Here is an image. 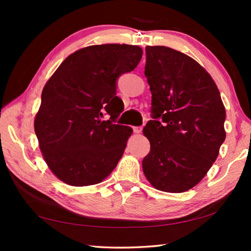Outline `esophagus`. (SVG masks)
<instances>
[{
	"label": "esophagus",
	"instance_id": "esophagus-1",
	"mask_svg": "<svg viewBox=\"0 0 251 251\" xmlns=\"http://www.w3.org/2000/svg\"><path fill=\"white\" fill-rule=\"evenodd\" d=\"M142 129H143L142 126H134L133 127V130H134L135 134H141L142 133Z\"/></svg>",
	"mask_w": 251,
	"mask_h": 251
}]
</instances>
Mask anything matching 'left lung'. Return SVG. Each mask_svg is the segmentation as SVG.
<instances>
[{"mask_svg": "<svg viewBox=\"0 0 251 251\" xmlns=\"http://www.w3.org/2000/svg\"><path fill=\"white\" fill-rule=\"evenodd\" d=\"M145 76L152 120L143 129L151 143L143 172L156 189L187 192L206 176L226 138L219 90L194 58L166 46H146Z\"/></svg>", "mask_w": 251, "mask_h": 251, "instance_id": "left-lung-1", "label": "left lung"}]
</instances>
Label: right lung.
Masks as SVG:
<instances>
[{
    "mask_svg": "<svg viewBox=\"0 0 251 251\" xmlns=\"http://www.w3.org/2000/svg\"><path fill=\"white\" fill-rule=\"evenodd\" d=\"M142 56L136 45L87 46L67 56L45 84L34 129L45 163L59 180L95 185L116 167L133 134L130 127L114 124L124 109L116 79Z\"/></svg>",
    "mask_w": 251,
    "mask_h": 251,
    "instance_id": "right-lung-1",
    "label": "right lung"
}]
</instances>
